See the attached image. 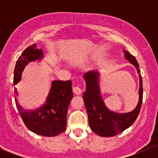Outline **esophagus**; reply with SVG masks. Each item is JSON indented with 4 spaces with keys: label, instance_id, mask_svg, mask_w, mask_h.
Segmentation results:
<instances>
[{
    "label": "esophagus",
    "instance_id": "34e87169",
    "mask_svg": "<svg viewBox=\"0 0 158 158\" xmlns=\"http://www.w3.org/2000/svg\"><path fill=\"white\" fill-rule=\"evenodd\" d=\"M73 93L76 94V95H81L82 92V89H81V87L79 86V85L73 87Z\"/></svg>",
    "mask_w": 158,
    "mask_h": 158
}]
</instances>
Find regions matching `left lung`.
<instances>
[{"label":"left lung","mask_w":158,"mask_h":158,"mask_svg":"<svg viewBox=\"0 0 158 158\" xmlns=\"http://www.w3.org/2000/svg\"><path fill=\"white\" fill-rule=\"evenodd\" d=\"M125 57L137 69L139 75V101L133 111L128 113H117L111 111L105 105L99 87V73L90 71L83 76L86 83V90L84 92L83 100L88 113L89 124L91 129L102 137H112L122 133L135 122L139 114L143 98L142 79L138 69L139 65L135 57L128 51L124 50Z\"/></svg>","instance_id":"left-lung-1"}]
</instances>
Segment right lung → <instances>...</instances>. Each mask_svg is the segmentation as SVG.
<instances>
[{
    "instance_id": "right-lung-1",
    "label": "right lung",
    "mask_w": 158,
    "mask_h": 158,
    "mask_svg": "<svg viewBox=\"0 0 158 158\" xmlns=\"http://www.w3.org/2000/svg\"><path fill=\"white\" fill-rule=\"evenodd\" d=\"M43 50L36 48V44L30 46L22 52L17 60L14 73V84L18 83L21 79L22 72L30 62L42 60ZM15 95H18L17 89ZM73 97L72 82L54 80L42 106L35 110L23 109L15 98L16 106L22 120L29 130L36 135L53 137L65 131L66 128V116L68 108Z\"/></svg>"
}]
</instances>
